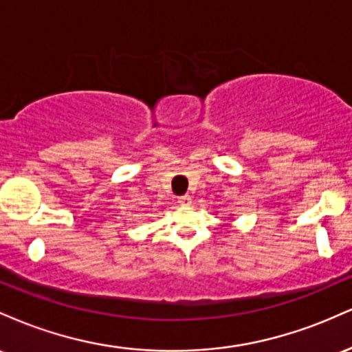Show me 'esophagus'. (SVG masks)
Instances as JSON below:
<instances>
[{
    "label": "esophagus",
    "instance_id": "34e87169",
    "mask_svg": "<svg viewBox=\"0 0 352 352\" xmlns=\"http://www.w3.org/2000/svg\"><path fill=\"white\" fill-rule=\"evenodd\" d=\"M179 204L182 205V207H187V205L192 204V197H190V195L179 197Z\"/></svg>",
    "mask_w": 352,
    "mask_h": 352
}]
</instances>
